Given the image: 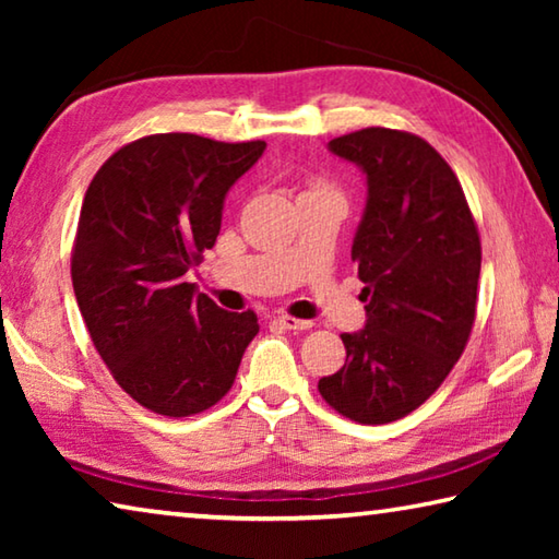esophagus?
I'll return each mask as SVG.
<instances>
[{
	"instance_id": "obj_1",
	"label": "esophagus",
	"mask_w": 559,
	"mask_h": 559,
	"mask_svg": "<svg viewBox=\"0 0 559 559\" xmlns=\"http://www.w3.org/2000/svg\"><path fill=\"white\" fill-rule=\"evenodd\" d=\"M276 323L283 325L286 330H310V328H313V320H300V318H293V316H278Z\"/></svg>"
}]
</instances>
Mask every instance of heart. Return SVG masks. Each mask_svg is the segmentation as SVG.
Returning a JSON list of instances; mask_svg holds the SVG:
<instances>
[{"label": "heart", "mask_w": 559, "mask_h": 559, "mask_svg": "<svg viewBox=\"0 0 559 559\" xmlns=\"http://www.w3.org/2000/svg\"><path fill=\"white\" fill-rule=\"evenodd\" d=\"M320 189H328V187H323L320 182H316L313 187H310V192H320Z\"/></svg>", "instance_id": "b5f03b06"}]
</instances>
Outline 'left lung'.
<instances>
[{
	"label": "left lung",
	"mask_w": 559,
	"mask_h": 559,
	"mask_svg": "<svg viewBox=\"0 0 559 559\" xmlns=\"http://www.w3.org/2000/svg\"><path fill=\"white\" fill-rule=\"evenodd\" d=\"M328 147L367 175L353 241L367 323L340 335L345 365L318 392L357 424H390L427 402L466 349L478 300V226L459 177L424 138L365 128Z\"/></svg>",
	"instance_id": "1"
}]
</instances>
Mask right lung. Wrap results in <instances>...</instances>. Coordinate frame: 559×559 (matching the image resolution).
Segmentation results:
<instances>
[{
	"label": "right lung",
	"instance_id": "right-lung-1",
	"mask_svg": "<svg viewBox=\"0 0 559 559\" xmlns=\"http://www.w3.org/2000/svg\"><path fill=\"white\" fill-rule=\"evenodd\" d=\"M263 150V140L159 132L122 145L86 189L73 293L112 380L150 412L210 409L259 333L253 310L229 313L185 273L214 246L226 192Z\"/></svg>",
	"mask_w": 559,
	"mask_h": 559
}]
</instances>
